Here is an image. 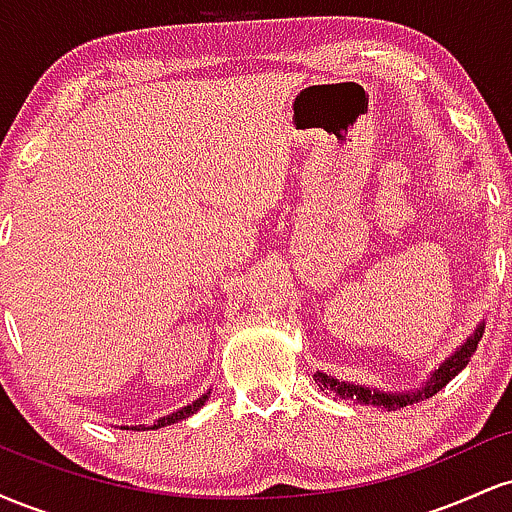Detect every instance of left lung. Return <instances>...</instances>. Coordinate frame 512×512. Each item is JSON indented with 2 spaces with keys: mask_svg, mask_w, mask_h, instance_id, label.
Segmentation results:
<instances>
[{
  "mask_svg": "<svg viewBox=\"0 0 512 512\" xmlns=\"http://www.w3.org/2000/svg\"><path fill=\"white\" fill-rule=\"evenodd\" d=\"M481 334H484V325L477 327V332L462 344V349L455 351V356H450L448 361H445L443 366L431 375V380H428L426 387H421V390L416 392H409V395H402V392H378V390H368V387H361V385L339 383V380H334L325 373H315V383L320 385V390L334 392V395L342 399H351V402H361V404H373V407H383L387 411H397L407 407V404L421 402V399L433 397L436 392L443 390V387L448 385L464 366H467L469 358H472L474 351H477V344L481 342Z\"/></svg>",
  "mask_w": 512,
  "mask_h": 512,
  "instance_id": "8db88e82",
  "label": "left lung"
}]
</instances>
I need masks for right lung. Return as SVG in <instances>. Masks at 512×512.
Returning a JSON list of instances; mask_svg holds the SVG:
<instances>
[{
    "label": "right lung",
    "instance_id": "right-lung-1",
    "mask_svg": "<svg viewBox=\"0 0 512 512\" xmlns=\"http://www.w3.org/2000/svg\"><path fill=\"white\" fill-rule=\"evenodd\" d=\"M207 397H209V392H207V395H202V397H199V399H195V402H192V404H187V407H182V409H178V411H173V414H170V416H163V419H158L156 424L151 426V428L170 426V424H175V421H180V419H187V416H190V414H195V411H197L199 407H202L204 402H207ZM134 428H137V431H139V428H149V426H134Z\"/></svg>",
    "mask_w": 512,
    "mask_h": 512
}]
</instances>
